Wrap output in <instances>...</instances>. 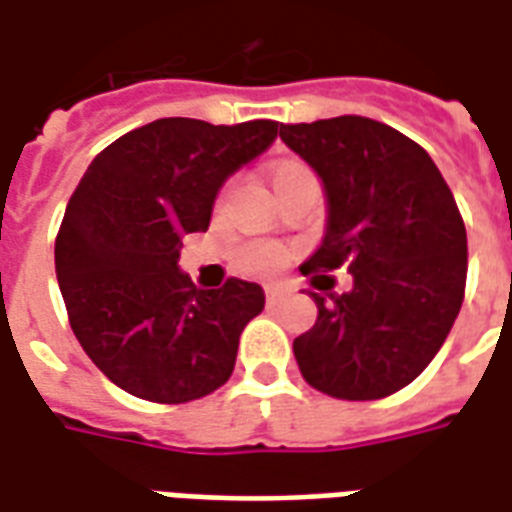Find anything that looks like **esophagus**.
I'll return each mask as SVG.
<instances>
[{"label":"esophagus","instance_id":"obj_1","mask_svg":"<svg viewBox=\"0 0 512 512\" xmlns=\"http://www.w3.org/2000/svg\"><path fill=\"white\" fill-rule=\"evenodd\" d=\"M264 294H267V302H278V300H283L286 294H289V289H286V286H267V289H264Z\"/></svg>","mask_w":512,"mask_h":512}]
</instances>
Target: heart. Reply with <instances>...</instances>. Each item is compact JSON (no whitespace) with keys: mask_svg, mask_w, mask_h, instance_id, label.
I'll list each match as a JSON object with an SVG mask.
<instances>
[{"mask_svg":"<svg viewBox=\"0 0 512 512\" xmlns=\"http://www.w3.org/2000/svg\"><path fill=\"white\" fill-rule=\"evenodd\" d=\"M308 177H313L308 166H302L297 160H286V163H278L272 171V188L278 193L286 185ZM286 261H289V251L278 242H248L237 251V267L242 272L259 275V278H270L275 272H281Z\"/></svg>","mask_w":512,"mask_h":512,"instance_id":"1","label":"heart"}]
</instances>
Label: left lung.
Listing matches in <instances>:
<instances>
[{
    "label": "left lung",
    "mask_w": 512,
    "mask_h": 512,
    "mask_svg": "<svg viewBox=\"0 0 512 512\" xmlns=\"http://www.w3.org/2000/svg\"><path fill=\"white\" fill-rule=\"evenodd\" d=\"M327 196L322 245L300 267L319 316L294 338L305 382L341 401H376L423 374L466 286V229L431 155L368 117L281 125ZM343 263L349 293L327 271Z\"/></svg>",
    "instance_id": "1"
}]
</instances>
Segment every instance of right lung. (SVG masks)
Wrapping results in <instances>:
<instances>
[{
  "label": "right lung",
  "mask_w": 512,
  "mask_h": 512,
  "mask_svg": "<svg viewBox=\"0 0 512 512\" xmlns=\"http://www.w3.org/2000/svg\"><path fill=\"white\" fill-rule=\"evenodd\" d=\"M275 136L272 119H155L108 144L73 190L54 245L59 292L81 349L125 393L188 404L229 382L264 289L240 278L196 289L179 248Z\"/></svg>",
  "instance_id": "1"
}]
</instances>
